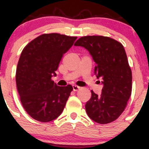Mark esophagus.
I'll use <instances>...</instances> for the list:
<instances>
[{"mask_svg": "<svg viewBox=\"0 0 149 149\" xmlns=\"http://www.w3.org/2000/svg\"><path fill=\"white\" fill-rule=\"evenodd\" d=\"M81 88L80 86H79L77 85H73V89L74 91H77L78 90H79Z\"/></svg>", "mask_w": 149, "mask_h": 149, "instance_id": "34e87169", "label": "esophagus"}]
</instances>
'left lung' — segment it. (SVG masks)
I'll return each mask as SVG.
<instances>
[{
    "label": "left lung",
    "instance_id": "left-lung-1",
    "mask_svg": "<svg viewBox=\"0 0 149 149\" xmlns=\"http://www.w3.org/2000/svg\"><path fill=\"white\" fill-rule=\"evenodd\" d=\"M74 45L89 52L96 63L94 74L103 84L100 96L91 91L85 105L87 115L100 124L115 121L125 109L132 91V72L124 47L104 36L81 37Z\"/></svg>",
    "mask_w": 149,
    "mask_h": 149
}]
</instances>
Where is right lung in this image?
<instances>
[{"instance_id":"add662e5","label":"right lung","mask_w":149,"mask_h":149,"mask_svg":"<svg viewBox=\"0 0 149 149\" xmlns=\"http://www.w3.org/2000/svg\"><path fill=\"white\" fill-rule=\"evenodd\" d=\"M76 39L58 33L43 34L22 50L16 68V86L22 106L33 119L48 123L62 113L73 87L58 86L52 76L56 75L63 55Z\"/></svg>"}]
</instances>
